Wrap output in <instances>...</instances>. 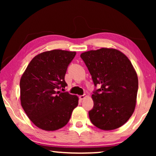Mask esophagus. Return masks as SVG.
I'll return each instance as SVG.
<instances>
[{"label": "esophagus", "instance_id": "1", "mask_svg": "<svg viewBox=\"0 0 156 156\" xmlns=\"http://www.w3.org/2000/svg\"><path fill=\"white\" fill-rule=\"evenodd\" d=\"M85 97H86L85 95H81V96H79V98H80V100H83Z\"/></svg>", "mask_w": 156, "mask_h": 156}]
</instances>
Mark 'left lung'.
Segmentation results:
<instances>
[{
	"mask_svg": "<svg viewBox=\"0 0 156 156\" xmlns=\"http://www.w3.org/2000/svg\"><path fill=\"white\" fill-rule=\"evenodd\" d=\"M80 58L93 80L94 107L89 112L94 125L102 130L122 126L135 109L138 80L130 60L114 49L84 52ZM101 86L100 89L96 87Z\"/></svg>",
	"mask_w": 156,
	"mask_h": 156,
	"instance_id": "obj_1",
	"label": "left lung"
}]
</instances>
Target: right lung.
Listing matches in <instances>:
<instances>
[{"label":"right lung","instance_id":"right-lung-1","mask_svg":"<svg viewBox=\"0 0 156 156\" xmlns=\"http://www.w3.org/2000/svg\"><path fill=\"white\" fill-rule=\"evenodd\" d=\"M76 53L55 49L37 55L20 82L21 105L36 126L55 131L68 123L78 98L65 91V76Z\"/></svg>","mask_w":156,"mask_h":156}]
</instances>
